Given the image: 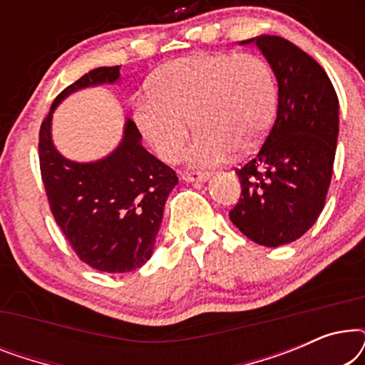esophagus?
<instances>
[{"label": "esophagus", "instance_id": "obj_1", "mask_svg": "<svg viewBox=\"0 0 365 365\" xmlns=\"http://www.w3.org/2000/svg\"><path fill=\"white\" fill-rule=\"evenodd\" d=\"M181 178L186 182H204L209 179L207 173H199V171H182Z\"/></svg>", "mask_w": 365, "mask_h": 365}]
</instances>
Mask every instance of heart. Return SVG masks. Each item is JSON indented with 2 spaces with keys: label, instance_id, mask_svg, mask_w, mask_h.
<instances>
[{
  "label": "heart",
  "instance_id": "b5f03b06",
  "mask_svg": "<svg viewBox=\"0 0 365 365\" xmlns=\"http://www.w3.org/2000/svg\"><path fill=\"white\" fill-rule=\"evenodd\" d=\"M276 83L256 54L199 53L159 68L151 94L134 104L139 131L168 163L186 148L191 123L199 133L187 161L214 166L234 151L252 149L271 128Z\"/></svg>",
  "mask_w": 365,
  "mask_h": 365
}]
</instances>
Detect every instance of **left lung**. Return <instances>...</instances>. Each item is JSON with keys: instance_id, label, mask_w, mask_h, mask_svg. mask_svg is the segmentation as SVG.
<instances>
[{"instance_id": "1", "label": "left lung", "mask_w": 365, "mask_h": 365, "mask_svg": "<svg viewBox=\"0 0 365 365\" xmlns=\"http://www.w3.org/2000/svg\"><path fill=\"white\" fill-rule=\"evenodd\" d=\"M279 86L277 114L254 158L236 169L241 197L229 217L267 247L304 236L331 186L339 134V99L321 64L281 36H256Z\"/></svg>"}]
</instances>
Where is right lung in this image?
<instances>
[{
	"label": "right lung",
	"instance_id": "right-lung-1",
	"mask_svg": "<svg viewBox=\"0 0 365 365\" xmlns=\"http://www.w3.org/2000/svg\"><path fill=\"white\" fill-rule=\"evenodd\" d=\"M119 66L96 68L54 99L39 129V168L54 221L83 262L101 272H129L151 257L164 204L178 176L148 153L131 119L119 146L94 163L69 161L54 148L51 119L78 89L113 84Z\"/></svg>",
	"mask_w": 365,
	"mask_h": 365
}]
</instances>
